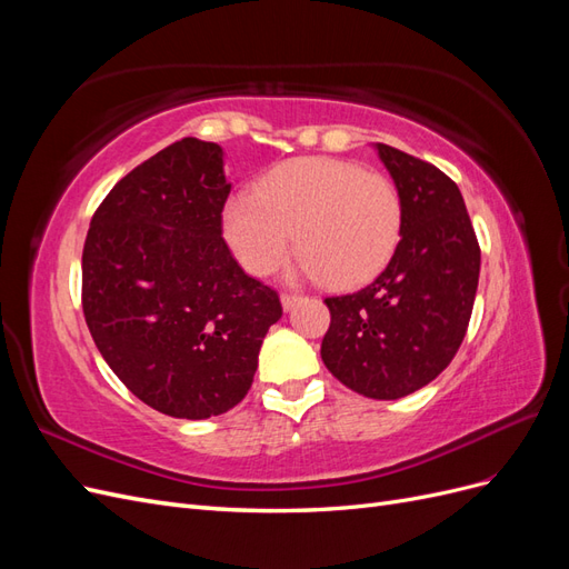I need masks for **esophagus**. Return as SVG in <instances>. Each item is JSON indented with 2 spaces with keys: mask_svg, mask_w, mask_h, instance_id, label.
Instances as JSON below:
<instances>
[{
  "mask_svg": "<svg viewBox=\"0 0 569 569\" xmlns=\"http://www.w3.org/2000/svg\"><path fill=\"white\" fill-rule=\"evenodd\" d=\"M280 301H282L284 311H291V308H295V306L301 301V297H299V295H287V291H284V295L280 297Z\"/></svg>",
  "mask_w": 569,
  "mask_h": 569,
  "instance_id": "esophagus-1",
  "label": "esophagus"
}]
</instances>
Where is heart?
I'll use <instances>...</instances> for the list:
<instances>
[{
    "label": "heart",
    "mask_w": 569,
    "mask_h": 569,
    "mask_svg": "<svg viewBox=\"0 0 569 569\" xmlns=\"http://www.w3.org/2000/svg\"><path fill=\"white\" fill-rule=\"evenodd\" d=\"M401 222L399 189L387 176L330 157L274 166L256 192H237L222 209V234L244 270L272 272L297 239L299 272L341 289L389 263Z\"/></svg>",
    "instance_id": "b5f03b06"
}]
</instances>
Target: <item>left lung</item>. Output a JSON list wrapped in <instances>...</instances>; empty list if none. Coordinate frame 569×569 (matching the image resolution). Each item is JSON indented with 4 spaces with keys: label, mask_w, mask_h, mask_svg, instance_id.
<instances>
[{
    "label": "left lung",
    "mask_w": 569,
    "mask_h": 569,
    "mask_svg": "<svg viewBox=\"0 0 569 569\" xmlns=\"http://www.w3.org/2000/svg\"><path fill=\"white\" fill-rule=\"evenodd\" d=\"M403 206L389 266L353 295L327 297L320 356L341 385L393 401L422 389L458 353L479 282V244L458 184L389 144H375Z\"/></svg>",
    "instance_id": "left-lung-1"
}]
</instances>
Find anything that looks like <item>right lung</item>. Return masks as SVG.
Returning <instances> with one entry per match:
<instances>
[{
	"label": "right lung",
	"instance_id": "obj_1",
	"mask_svg": "<svg viewBox=\"0 0 569 569\" xmlns=\"http://www.w3.org/2000/svg\"><path fill=\"white\" fill-rule=\"evenodd\" d=\"M222 149L197 137L118 180L82 249V313L99 353L137 399L206 420L244 399L278 291L239 268L222 239Z\"/></svg>",
	"mask_w": 569,
	"mask_h": 569
}]
</instances>
